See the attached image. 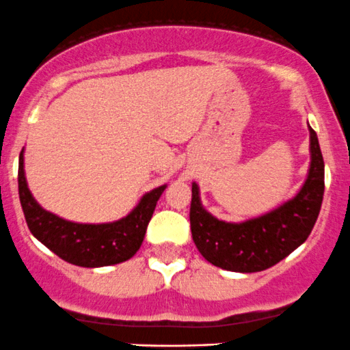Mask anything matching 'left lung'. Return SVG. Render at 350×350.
<instances>
[{
	"label": "left lung",
	"instance_id": "8db88e82",
	"mask_svg": "<svg viewBox=\"0 0 350 350\" xmlns=\"http://www.w3.org/2000/svg\"><path fill=\"white\" fill-rule=\"evenodd\" d=\"M311 165L296 196L258 218L228 223L203 208L191 183V237L208 262L234 273H258L284 260L311 234L324 196V160L316 132L309 127Z\"/></svg>",
	"mask_w": 350,
	"mask_h": 350
}]
</instances>
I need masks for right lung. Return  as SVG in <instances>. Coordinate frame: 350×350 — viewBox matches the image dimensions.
<instances>
[{
	"mask_svg": "<svg viewBox=\"0 0 350 350\" xmlns=\"http://www.w3.org/2000/svg\"><path fill=\"white\" fill-rule=\"evenodd\" d=\"M25 148L19 154L18 188L25 218L34 238L61 260L82 268H102L131 260L142 245L148 221L167 185L157 187L140 198L127 217L112 223H74L44 210L31 195L25 176Z\"/></svg>",
	"mask_w": 350,
	"mask_h": 350,
	"instance_id": "add662e5",
	"label": "right lung"
}]
</instances>
